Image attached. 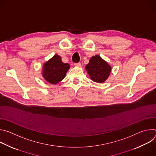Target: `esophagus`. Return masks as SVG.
Listing matches in <instances>:
<instances>
[{"label":"esophagus","instance_id":"esophagus-1","mask_svg":"<svg viewBox=\"0 0 156 156\" xmlns=\"http://www.w3.org/2000/svg\"><path fill=\"white\" fill-rule=\"evenodd\" d=\"M74 65L75 66H77V67H80V66H81V64L80 63H74Z\"/></svg>","mask_w":156,"mask_h":156}]
</instances>
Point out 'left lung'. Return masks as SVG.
<instances>
[{"mask_svg":"<svg viewBox=\"0 0 156 156\" xmlns=\"http://www.w3.org/2000/svg\"><path fill=\"white\" fill-rule=\"evenodd\" d=\"M87 73L96 83H104L109 76L111 66L99 55L92 57L86 66Z\"/></svg>","mask_w":156,"mask_h":156,"instance_id":"8db88e82","label":"left lung"}]
</instances>
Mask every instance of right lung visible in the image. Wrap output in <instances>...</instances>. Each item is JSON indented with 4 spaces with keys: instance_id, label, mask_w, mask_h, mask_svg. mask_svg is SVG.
<instances>
[{
    "instance_id": "add662e5",
    "label": "right lung",
    "mask_w": 156,
    "mask_h": 156,
    "mask_svg": "<svg viewBox=\"0 0 156 156\" xmlns=\"http://www.w3.org/2000/svg\"><path fill=\"white\" fill-rule=\"evenodd\" d=\"M70 69L69 63H63L61 57L55 55L43 65L42 76L51 84H57L62 81Z\"/></svg>"
}]
</instances>
